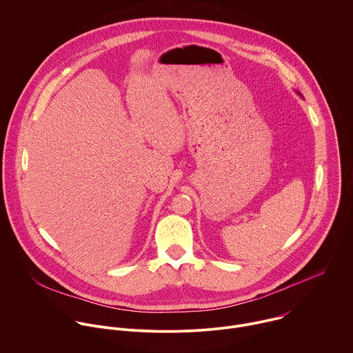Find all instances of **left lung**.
<instances>
[{
    "instance_id": "8db88e82",
    "label": "left lung",
    "mask_w": 353,
    "mask_h": 353,
    "mask_svg": "<svg viewBox=\"0 0 353 353\" xmlns=\"http://www.w3.org/2000/svg\"><path fill=\"white\" fill-rule=\"evenodd\" d=\"M296 94H298V95H299V97H302V95H301V94H299V92H298V91H296Z\"/></svg>"
}]
</instances>
